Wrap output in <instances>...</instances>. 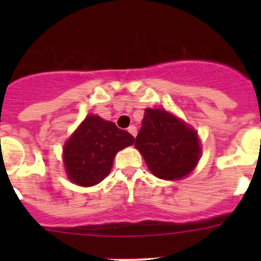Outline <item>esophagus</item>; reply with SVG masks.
<instances>
[{"label": "esophagus", "instance_id": "1", "mask_svg": "<svg viewBox=\"0 0 261 261\" xmlns=\"http://www.w3.org/2000/svg\"><path fill=\"white\" fill-rule=\"evenodd\" d=\"M127 131H128V133L131 134V135L134 136V138H135L136 134H138V130H136V127H135V126H134V125H133V126H130V127L127 128Z\"/></svg>", "mask_w": 261, "mask_h": 261}]
</instances>
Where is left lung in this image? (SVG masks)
Returning <instances> with one entry per match:
<instances>
[{
	"label": "left lung",
	"mask_w": 261,
	"mask_h": 261,
	"mask_svg": "<svg viewBox=\"0 0 261 261\" xmlns=\"http://www.w3.org/2000/svg\"><path fill=\"white\" fill-rule=\"evenodd\" d=\"M135 140L150 172L160 179H180L201 155L197 133L164 110L146 109Z\"/></svg>",
	"instance_id": "left-lung-1"
}]
</instances>
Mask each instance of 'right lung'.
I'll use <instances>...</instances> for the list:
<instances>
[{"label": "right lung", "instance_id": "obj_1", "mask_svg": "<svg viewBox=\"0 0 261 261\" xmlns=\"http://www.w3.org/2000/svg\"><path fill=\"white\" fill-rule=\"evenodd\" d=\"M135 138L111 121L89 115L64 145V167L69 179L82 187L98 184L109 175L118 150Z\"/></svg>", "mask_w": 261, "mask_h": 261}]
</instances>
